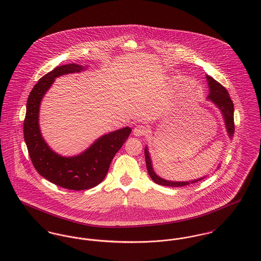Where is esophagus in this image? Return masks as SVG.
Instances as JSON below:
<instances>
[{
    "mask_svg": "<svg viewBox=\"0 0 261 261\" xmlns=\"http://www.w3.org/2000/svg\"><path fill=\"white\" fill-rule=\"evenodd\" d=\"M148 131H149V129H148V127L146 125L139 124V125H137L134 128L133 133H134L135 136H144V135H146L148 133Z\"/></svg>",
    "mask_w": 261,
    "mask_h": 261,
    "instance_id": "obj_1",
    "label": "esophagus"
}]
</instances>
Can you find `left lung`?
Returning a JSON list of instances; mask_svg holds the SVG:
<instances>
[{"instance_id":"8db88e82","label":"left lung","mask_w":261,"mask_h":261,"mask_svg":"<svg viewBox=\"0 0 261 261\" xmlns=\"http://www.w3.org/2000/svg\"><path fill=\"white\" fill-rule=\"evenodd\" d=\"M206 81L208 82V87H210V94L206 97L208 100L213 101L220 109L221 113L223 115V119L225 123V127L228 133V136L231 138L233 133H234V120H233V103L229 97V94L227 90L221 85L220 82L214 80L213 77L206 75ZM145 160H146V166L147 170L149 173V176L151 179L154 180L156 184L161 185V186H166V187H185L189 186L190 184H194L196 181H199L205 177L198 179V180H190V181H174V180H164L160 178L153 170L152 166V161L150 158V154L148 152V148L145 147Z\"/></svg>"}]
</instances>
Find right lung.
<instances>
[{"mask_svg": "<svg viewBox=\"0 0 261 261\" xmlns=\"http://www.w3.org/2000/svg\"><path fill=\"white\" fill-rule=\"evenodd\" d=\"M84 66L75 63L57 66L46 73L32 89L23 121V137L34 167L44 179L61 188L88 190L104 180L115 154L129 137L132 129L124 127L101 136L87 150L74 157H62L43 140L39 125L41 99L55 79L63 74L81 72Z\"/></svg>", "mask_w": 261, "mask_h": 261, "instance_id": "right-lung-1", "label": "right lung"}]
</instances>
